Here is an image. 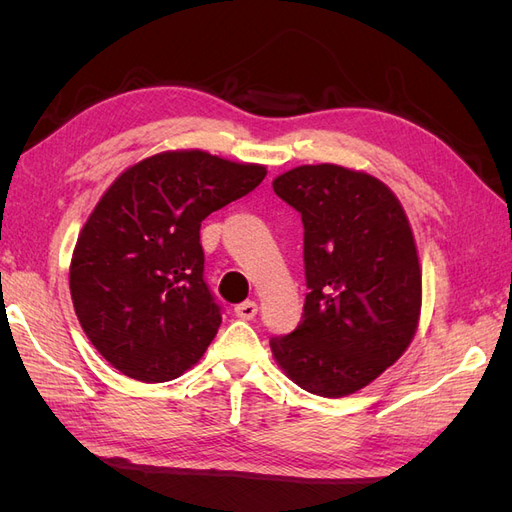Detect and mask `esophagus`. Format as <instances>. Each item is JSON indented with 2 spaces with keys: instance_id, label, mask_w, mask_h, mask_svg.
Returning <instances> with one entry per match:
<instances>
[{
  "instance_id": "esophagus-1",
  "label": "esophagus",
  "mask_w": 512,
  "mask_h": 512,
  "mask_svg": "<svg viewBox=\"0 0 512 512\" xmlns=\"http://www.w3.org/2000/svg\"><path fill=\"white\" fill-rule=\"evenodd\" d=\"M258 314V303L256 301H243L235 307V316L241 320H252Z\"/></svg>"
}]
</instances>
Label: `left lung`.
Listing matches in <instances>:
<instances>
[{
    "mask_svg": "<svg viewBox=\"0 0 512 512\" xmlns=\"http://www.w3.org/2000/svg\"><path fill=\"white\" fill-rule=\"evenodd\" d=\"M303 220L307 297L299 327L271 337L284 374L307 393L348 397L408 350L423 273L408 215L378 177L305 164L273 179Z\"/></svg>",
    "mask_w": 512,
    "mask_h": 512,
    "instance_id": "left-lung-1",
    "label": "left lung"
}]
</instances>
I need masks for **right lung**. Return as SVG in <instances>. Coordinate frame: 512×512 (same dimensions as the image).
I'll return each instance as SVG.
<instances>
[{
  "mask_svg": "<svg viewBox=\"0 0 512 512\" xmlns=\"http://www.w3.org/2000/svg\"><path fill=\"white\" fill-rule=\"evenodd\" d=\"M265 175V164L175 149L108 185L76 239L70 294L89 342L123 376L168 382L205 354L222 314L203 280L200 222Z\"/></svg>",
  "mask_w": 512,
  "mask_h": 512,
  "instance_id": "1",
  "label": "right lung"
}]
</instances>
